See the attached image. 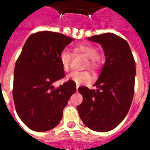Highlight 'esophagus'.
Returning <instances> with one entry per match:
<instances>
[{
	"instance_id": "obj_1",
	"label": "esophagus",
	"mask_w": 150,
	"mask_h": 150,
	"mask_svg": "<svg viewBox=\"0 0 150 150\" xmlns=\"http://www.w3.org/2000/svg\"><path fill=\"white\" fill-rule=\"evenodd\" d=\"M79 85H76V91H78V88H79Z\"/></svg>"
}]
</instances>
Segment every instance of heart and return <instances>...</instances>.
I'll use <instances>...</instances> for the list:
<instances>
[{
	"instance_id": "b5f03b06",
	"label": "heart",
	"mask_w": 150,
	"mask_h": 150,
	"mask_svg": "<svg viewBox=\"0 0 150 150\" xmlns=\"http://www.w3.org/2000/svg\"><path fill=\"white\" fill-rule=\"evenodd\" d=\"M75 54H83L88 58L86 67H89L91 70L100 69L104 63L103 56L97 53L96 47L88 43L78 44L74 47ZM72 61V54L67 50H63L59 54V62L61 63L62 69L65 71H68ZM67 79L71 80L76 84L89 83L92 81V77L88 71H73L69 74L67 77Z\"/></svg>"
}]
</instances>
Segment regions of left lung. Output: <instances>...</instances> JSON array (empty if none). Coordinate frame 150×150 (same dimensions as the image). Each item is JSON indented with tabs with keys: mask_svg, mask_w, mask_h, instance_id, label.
Masks as SVG:
<instances>
[{
	"mask_svg": "<svg viewBox=\"0 0 150 150\" xmlns=\"http://www.w3.org/2000/svg\"><path fill=\"white\" fill-rule=\"evenodd\" d=\"M88 39L100 44L105 63L94 84L96 90L79 88L83 100L77 109L88 128L96 132H108L125 119L132 104L135 60L128 42L116 34L106 33Z\"/></svg>",
	"mask_w": 150,
	"mask_h": 150,
	"instance_id": "1",
	"label": "left lung"
}]
</instances>
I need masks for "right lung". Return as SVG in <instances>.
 <instances>
[{"label":"right lung","mask_w":150,"mask_h":150,"mask_svg":"<svg viewBox=\"0 0 150 150\" xmlns=\"http://www.w3.org/2000/svg\"><path fill=\"white\" fill-rule=\"evenodd\" d=\"M73 38L51 31L31 34L16 62L13 96L18 116L28 128L46 132L58 125L76 84L68 80L58 88L53 83L65 76L59 54Z\"/></svg>","instance_id":"add662e5"}]
</instances>
